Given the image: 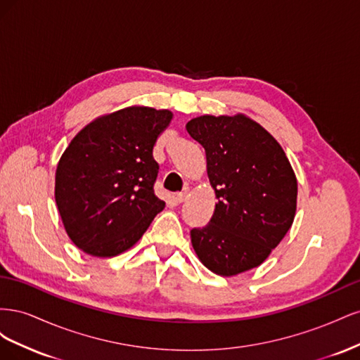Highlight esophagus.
<instances>
[{
	"label": "esophagus",
	"mask_w": 360,
	"mask_h": 360,
	"mask_svg": "<svg viewBox=\"0 0 360 360\" xmlns=\"http://www.w3.org/2000/svg\"><path fill=\"white\" fill-rule=\"evenodd\" d=\"M188 195H189V189H183L180 193L176 195V201L177 202H183L184 200L188 198Z\"/></svg>",
	"instance_id": "obj_1"
}]
</instances>
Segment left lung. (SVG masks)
Returning a JSON list of instances; mask_svg holds the SVG:
<instances>
[{
	"label": "left lung",
	"instance_id": "1",
	"mask_svg": "<svg viewBox=\"0 0 360 360\" xmlns=\"http://www.w3.org/2000/svg\"><path fill=\"white\" fill-rule=\"evenodd\" d=\"M202 146L217 202L210 222L193 228L201 263L221 276L258 267L291 228L297 179L278 141L243 114L201 115L186 124Z\"/></svg>",
	"mask_w": 360,
	"mask_h": 360
}]
</instances>
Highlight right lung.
Listing matches in <instances>:
<instances>
[{
	"instance_id": "right-lung-1",
	"label": "right lung",
	"mask_w": 360,
	"mask_h": 360,
	"mask_svg": "<svg viewBox=\"0 0 360 360\" xmlns=\"http://www.w3.org/2000/svg\"><path fill=\"white\" fill-rule=\"evenodd\" d=\"M171 120L168 110L127 106L93 120L64 150L56 201L64 230L85 254H123L163 210L153 191V147Z\"/></svg>"
}]
</instances>
